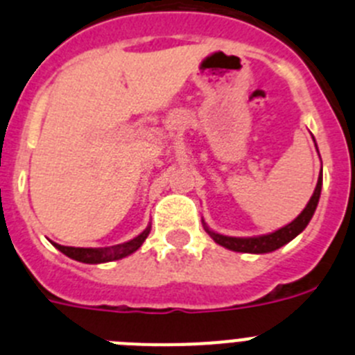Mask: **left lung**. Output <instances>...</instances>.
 I'll return each instance as SVG.
<instances>
[{"label":"left lung","instance_id":"8db88e82","mask_svg":"<svg viewBox=\"0 0 355 355\" xmlns=\"http://www.w3.org/2000/svg\"><path fill=\"white\" fill-rule=\"evenodd\" d=\"M315 140V139H313ZM322 171H320L318 175V183H316L315 192H313L311 199L306 205V208L300 211V215L291 220L290 224H286L284 227L277 229L274 233L268 234H259V236H225V234L215 233L213 229L208 227L205 220H202V225H205L206 233L213 238V240L218 243V245L225 247L229 250H234V252H249V254H266V252H274V250L281 249L283 245H286L288 241L293 240L295 236H299L304 229L307 227L309 220L315 215V209L318 206L320 193H322Z\"/></svg>","mask_w":355,"mask_h":355}]
</instances>
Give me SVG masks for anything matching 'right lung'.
<instances>
[{"label": "right lung", "mask_w": 355, "mask_h": 355, "mask_svg": "<svg viewBox=\"0 0 355 355\" xmlns=\"http://www.w3.org/2000/svg\"><path fill=\"white\" fill-rule=\"evenodd\" d=\"M150 233V224L144 229L139 236H135L133 240L124 241V243H119V245L112 247H65L60 243H53L56 249L64 252L65 256H69L71 259H76L81 263H89V265H99V263H108V261H117V259L126 258L130 254H133L135 250H139L146 238Z\"/></svg>", "instance_id": "right-lung-1"}]
</instances>
